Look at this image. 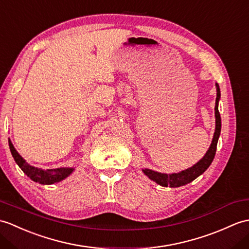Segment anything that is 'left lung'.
Wrapping results in <instances>:
<instances>
[{
	"label": "left lung",
	"instance_id": "obj_1",
	"mask_svg": "<svg viewBox=\"0 0 249 249\" xmlns=\"http://www.w3.org/2000/svg\"><path fill=\"white\" fill-rule=\"evenodd\" d=\"M215 86H216V100H215V108H214L215 131H214V135H213V139H212L209 149H208L206 155L198 161L197 163L194 164L192 167H189V169L179 173H174V174H163V173L155 172L149 169L142 170L144 174H145L149 179L154 180L156 183H158L162 187H171V188L184 186V184L193 181L194 179H196L199 175L203 174V173L212 163V161L214 159V156L216 153V145H217L219 134H221V126H222L221 115H219V112H218V102H219V97H221V91H219L218 85L215 84Z\"/></svg>",
	"mask_w": 249,
	"mask_h": 249
}]
</instances>
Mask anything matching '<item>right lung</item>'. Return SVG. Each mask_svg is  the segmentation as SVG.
Wrapping results in <instances>:
<instances>
[{
    "label": "right lung",
    "mask_w": 249,
    "mask_h": 249,
    "mask_svg": "<svg viewBox=\"0 0 249 249\" xmlns=\"http://www.w3.org/2000/svg\"><path fill=\"white\" fill-rule=\"evenodd\" d=\"M9 148L11 155L16 161V163L19 165L20 169L24 172V174L30 177L35 182H39L41 184H52L55 182H59L63 179H66L71 173L74 171L73 167H60V169H52V170H41L38 167L28 164L26 161L23 159L19 153L16 151L13 143L8 139Z\"/></svg>",
    "instance_id": "add662e5"
}]
</instances>
